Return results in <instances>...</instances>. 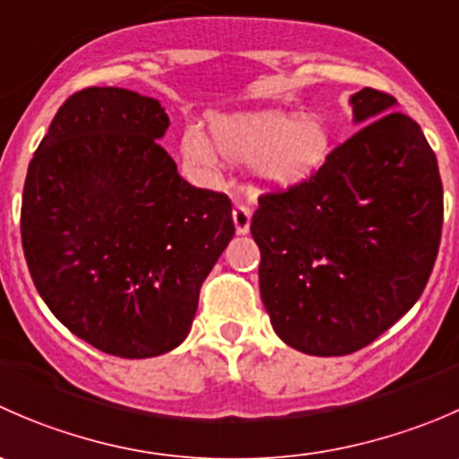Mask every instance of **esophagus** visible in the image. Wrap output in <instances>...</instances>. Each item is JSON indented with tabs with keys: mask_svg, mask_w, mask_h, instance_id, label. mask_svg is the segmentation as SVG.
<instances>
[{
	"mask_svg": "<svg viewBox=\"0 0 459 459\" xmlns=\"http://www.w3.org/2000/svg\"><path fill=\"white\" fill-rule=\"evenodd\" d=\"M233 224H235V230H238L239 235H244V233H248V230H251V211H248L244 204H235Z\"/></svg>",
	"mask_w": 459,
	"mask_h": 459,
	"instance_id": "1",
	"label": "esophagus"
}]
</instances>
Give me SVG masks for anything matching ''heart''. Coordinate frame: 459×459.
Returning a JSON list of instances; mask_svg holds the SVG:
<instances>
[{
  "label": "heart",
  "mask_w": 459,
  "mask_h": 459,
  "mask_svg": "<svg viewBox=\"0 0 459 459\" xmlns=\"http://www.w3.org/2000/svg\"><path fill=\"white\" fill-rule=\"evenodd\" d=\"M212 143L200 128H186L179 142L186 169L211 175L224 160L253 164V179L262 191H286L307 182L324 164L328 131L319 117H295L280 110L217 115L211 119Z\"/></svg>",
  "instance_id": "b5f03b06"
}]
</instances>
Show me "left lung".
Instances as JSON below:
<instances>
[{"instance_id":"left-lung-1","label":"left lung","mask_w":459,"mask_h":459,"mask_svg":"<svg viewBox=\"0 0 459 459\" xmlns=\"http://www.w3.org/2000/svg\"><path fill=\"white\" fill-rule=\"evenodd\" d=\"M395 97H351L359 131L251 220L259 293L277 335L308 355H349L422 295L442 238L437 160Z\"/></svg>"}]
</instances>
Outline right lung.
<instances>
[{
	"mask_svg": "<svg viewBox=\"0 0 459 459\" xmlns=\"http://www.w3.org/2000/svg\"><path fill=\"white\" fill-rule=\"evenodd\" d=\"M152 97L92 86L68 97L29 164L22 247L35 289L108 355L184 342L200 289L235 235L230 200L179 178Z\"/></svg>",
	"mask_w": 459,
	"mask_h": 459,
	"instance_id": "right-lung-1",
	"label": "right lung"
}]
</instances>
